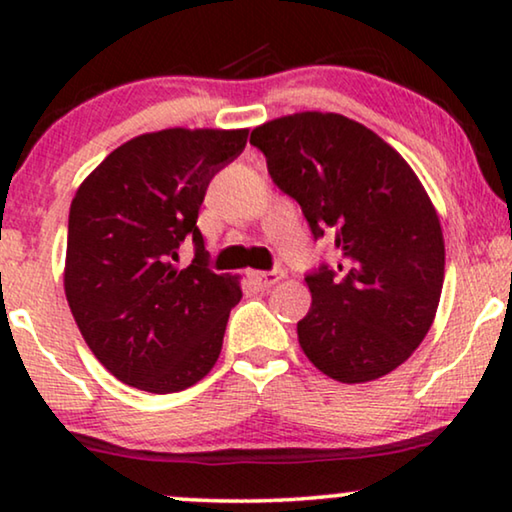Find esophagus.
I'll return each mask as SVG.
<instances>
[{
	"label": "esophagus",
	"instance_id": "obj_1",
	"mask_svg": "<svg viewBox=\"0 0 512 512\" xmlns=\"http://www.w3.org/2000/svg\"><path fill=\"white\" fill-rule=\"evenodd\" d=\"M284 277L282 270H268V272H249V279L258 289H270L272 284H277Z\"/></svg>",
	"mask_w": 512,
	"mask_h": 512
}]
</instances>
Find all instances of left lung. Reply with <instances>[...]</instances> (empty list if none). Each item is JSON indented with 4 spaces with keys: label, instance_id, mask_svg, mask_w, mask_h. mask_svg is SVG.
<instances>
[{
    "label": "left lung",
    "instance_id": "obj_1",
    "mask_svg": "<svg viewBox=\"0 0 512 512\" xmlns=\"http://www.w3.org/2000/svg\"><path fill=\"white\" fill-rule=\"evenodd\" d=\"M249 142L314 240L331 235L340 254L338 270L321 265L305 277V356L345 384L389 375L422 345L443 291V228L422 181L394 146L342 114L275 118Z\"/></svg>",
    "mask_w": 512,
    "mask_h": 512
}]
</instances>
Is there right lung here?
Here are the masks:
<instances>
[{
	"instance_id": "1",
	"label": "right lung",
	"mask_w": 512,
	"mask_h": 512,
	"mask_svg": "<svg viewBox=\"0 0 512 512\" xmlns=\"http://www.w3.org/2000/svg\"><path fill=\"white\" fill-rule=\"evenodd\" d=\"M249 130L167 128L109 153L69 207L65 296L76 326L116 380L149 394L193 387L221 354L237 277L205 268L195 221L209 181ZM186 236L188 269L173 265Z\"/></svg>"
}]
</instances>
